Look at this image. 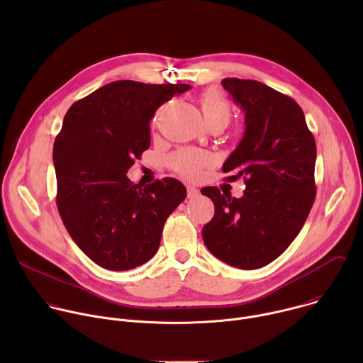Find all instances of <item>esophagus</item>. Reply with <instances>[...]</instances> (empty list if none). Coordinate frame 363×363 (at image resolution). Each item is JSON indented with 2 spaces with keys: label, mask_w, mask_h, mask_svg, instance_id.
Returning a JSON list of instances; mask_svg holds the SVG:
<instances>
[{
  "label": "esophagus",
  "mask_w": 363,
  "mask_h": 363,
  "mask_svg": "<svg viewBox=\"0 0 363 363\" xmlns=\"http://www.w3.org/2000/svg\"><path fill=\"white\" fill-rule=\"evenodd\" d=\"M186 191H188V198H196V196L199 195V191H198L195 186L188 185V186H186Z\"/></svg>",
  "instance_id": "esophagus-1"
}]
</instances>
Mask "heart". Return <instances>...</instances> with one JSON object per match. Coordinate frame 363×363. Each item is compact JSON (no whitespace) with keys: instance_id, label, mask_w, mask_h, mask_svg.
<instances>
[{"instance_id":"obj_1","label":"heart","mask_w":363,"mask_h":363,"mask_svg":"<svg viewBox=\"0 0 363 363\" xmlns=\"http://www.w3.org/2000/svg\"><path fill=\"white\" fill-rule=\"evenodd\" d=\"M201 108L205 122L221 119L228 122L230 119V105L221 93L217 90H206L201 96ZM208 162V158L203 153L195 150H181L171 158V165L181 175L194 178L199 174V169Z\"/></svg>"}]
</instances>
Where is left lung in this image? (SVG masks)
I'll use <instances>...</instances> for the list:
<instances>
[{"label":"left lung","instance_id":"left-lung-1","mask_svg":"<svg viewBox=\"0 0 363 363\" xmlns=\"http://www.w3.org/2000/svg\"><path fill=\"white\" fill-rule=\"evenodd\" d=\"M244 112V136L223 165L244 178L241 198L202 188L216 206L202 240L221 262L242 270L270 264L300 233L315 202L316 142L297 103L257 80L224 79Z\"/></svg>","mask_w":363,"mask_h":363}]
</instances>
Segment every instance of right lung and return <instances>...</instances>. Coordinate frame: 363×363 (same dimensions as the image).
I'll return each instance as SVG.
<instances>
[{
  "label": "right lung",
  "instance_id": "right-lung-1",
  "mask_svg": "<svg viewBox=\"0 0 363 363\" xmlns=\"http://www.w3.org/2000/svg\"><path fill=\"white\" fill-rule=\"evenodd\" d=\"M189 84L118 80L77 100L53 146L57 208L70 237L97 266L125 272L158 251L185 186L164 178L146 186L126 172L150 145L149 122Z\"/></svg>",
  "mask_w": 363,
  "mask_h": 363
}]
</instances>
